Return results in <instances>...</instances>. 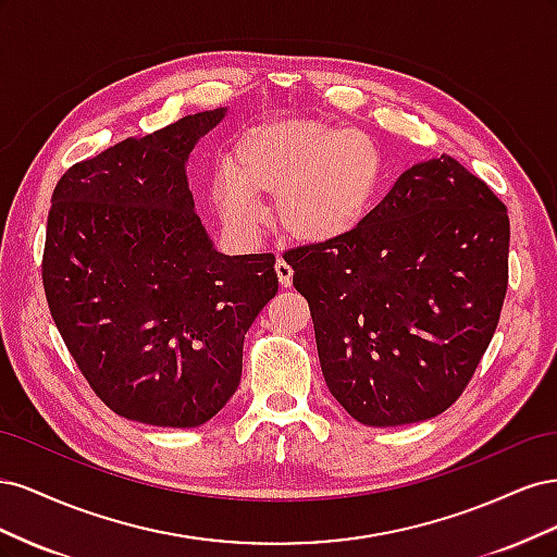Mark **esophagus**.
<instances>
[{"label":"esophagus","instance_id":"1","mask_svg":"<svg viewBox=\"0 0 557 557\" xmlns=\"http://www.w3.org/2000/svg\"><path fill=\"white\" fill-rule=\"evenodd\" d=\"M276 276H278L281 288H290V285H293V267L285 262L283 258L276 260Z\"/></svg>","mask_w":557,"mask_h":557}]
</instances>
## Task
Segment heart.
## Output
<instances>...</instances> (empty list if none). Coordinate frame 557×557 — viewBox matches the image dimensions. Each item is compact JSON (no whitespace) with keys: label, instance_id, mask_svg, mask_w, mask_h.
<instances>
[{"label":"heart","instance_id":"obj_1","mask_svg":"<svg viewBox=\"0 0 557 557\" xmlns=\"http://www.w3.org/2000/svg\"><path fill=\"white\" fill-rule=\"evenodd\" d=\"M383 183V158L364 134L313 121H272L242 134L211 181L223 221L244 234L276 221L301 244L350 237L372 211Z\"/></svg>","mask_w":557,"mask_h":557}]
</instances>
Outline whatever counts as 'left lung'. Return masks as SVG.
I'll list each match as a JSON object with an SVG mask.
<instances>
[{
    "instance_id": "left-lung-1",
    "label": "left lung",
    "mask_w": 557,
    "mask_h": 557,
    "mask_svg": "<svg viewBox=\"0 0 557 557\" xmlns=\"http://www.w3.org/2000/svg\"><path fill=\"white\" fill-rule=\"evenodd\" d=\"M334 399L362 425L444 413L491 346L509 215L450 156L413 164L350 237L283 252Z\"/></svg>"
}]
</instances>
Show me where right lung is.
I'll return each mask as SVG.
<instances>
[{"mask_svg":"<svg viewBox=\"0 0 557 557\" xmlns=\"http://www.w3.org/2000/svg\"><path fill=\"white\" fill-rule=\"evenodd\" d=\"M225 109L129 137L58 181L44 290L83 379L117 416L205 425L242 381L244 336L278 293L272 252L223 256L185 162Z\"/></svg>","mask_w":557,"mask_h":557,"instance_id":"add662e5","label":"right lung"}]
</instances>
